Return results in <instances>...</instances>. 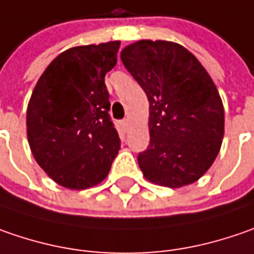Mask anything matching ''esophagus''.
<instances>
[{"label": "esophagus", "instance_id": "1", "mask_svg": "<svg viewBox=\"0 0 254 254\" xmlns=\"http://www.w3.org/2000/svg\"><path fill=\"white\" fill-rule=\"evenodd\" d=\"M121 127H122V129H124V130L127 132V127H129V121H127V119H124V121L121 122Z\"/></svg>", "mask_w": 254, "mask_h": 254}]
</instances>
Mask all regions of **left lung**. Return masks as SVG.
Here are the masks:
<instances>
[{"label":"left lung","instance_id":"8db88e82","mask_svg":"<svg viewBox=\"0 0 254 254\" xmlns=\"http://www.w3.org/2000/svg\"><path fill=\"white\" fill-rule=\"evenodd\" d=\"M121 60L149 101V146L138 163L149 182L182 188L212 166L225 133L217 88L192 52L171 41L142 39Z\"/></svg>","mask_w":254,"mask_h":254}]
</instances>
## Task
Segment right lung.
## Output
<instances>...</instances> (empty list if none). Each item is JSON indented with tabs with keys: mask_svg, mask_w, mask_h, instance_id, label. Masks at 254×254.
Here are the masks:
<instances>
[{
	"mask_svg": "<svg viewBox=\"0 0 254 254\" xmlns=\"http://www.w3.org/2000/svg\"><path fill=\"white\" fill-rule=\"evenodd\" d=\"M119 45L111 41L64 51L32 91L28 143L39 166L64 188L81 190L102 182L121 148L105 85Z\"/></svg>",
	"mask_w": 254,
	"mask_h": 254,
	"instance_id": "add662e5",
	"label": "right lung"
}]
</instances>
